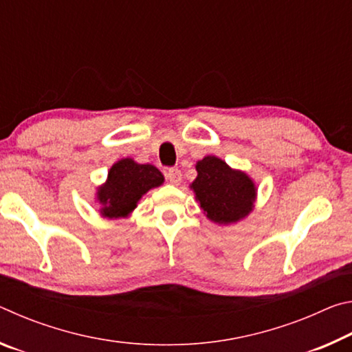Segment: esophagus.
I'll use <instances>...</instances> for the list:
<instances>
[{"label":"esophagus","mask_w":352,"mask_h":352,"mask_svg":"<svg viewBox=\"0 0 352 352\" xmlns=\"http://www.w3.org/2000/svg\"><path fill=\"white\" fill-rule=\"evenodd\" d=\"M166 178L170 184H180L182 183V170L178 168H169L166 172Z\"/></svg>","instance_id":"34e87169"}]
</instances>
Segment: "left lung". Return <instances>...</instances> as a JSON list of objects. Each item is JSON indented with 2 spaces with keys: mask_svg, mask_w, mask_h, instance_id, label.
Returning <instances> with one entry per match:
<instances>
[{
  "mask_svg": "<svg viewBox=\"0 0 352 352\" xmlns=\"http://www.w3.org/2000/svg\"><path fill=\"white\" fill-rule=\"evenodd\" d=\"M197 178L190 184L195 200L216 223H233L253 210L256 188L247 174L231 169L217 157H205L195 166Z\"/></svg>",
  "mask_w": 352,
  "mask_h": 352,
  "instance_id": "obj_1",
  "label": "left lung"
}]
</instances>
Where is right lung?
<instances>
[{
	"mask_svg": "<svg viewBox=\"0 0 352 352\" xmlns=\"http://www.w3.org/2000/svg\"><path fill=\"white\" fill-rule=\"evenodd\" d=\"M164 177L152 164H138L132 158L111 166L105 184L98 189L100 214L107 219L126 217L148 189L163 184Z\"/></svg>",
	"mask_w": 352,
	"mask_h": 352,
	"instance_id": "obj_1",
	"label": "right lung"
}]
</instances>
